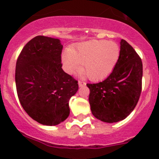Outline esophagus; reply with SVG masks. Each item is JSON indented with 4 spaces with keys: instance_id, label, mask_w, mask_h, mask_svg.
I'll use <instances>...</instances> for the list:
<instances>
[{
    "instance_id": "1",
    "label": "esophagus",
    "mask_w": 159,
    "mask_h": 159,
    "mask_svg": "<svg viewBox=\"0 0 159 159\" xmlns=\"http://www.w3.org/2000/svg\"><path fill=\"white\" fill-rule=\"evenodd\" d=\"M86 84V82L84 81H78V85H79V87H83V86H84Z\"/></svg>"
}]
</instances>
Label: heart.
I'll return each mask as SVG.
<instances>
[{
	"mask_svg": "<svg viewBox=\"0 0 159 159\" xmlns=\"http://www.w3.org/2000/svg\"><path fill=\"white\" fill-rule=\"evenodd\" d=\"M120 54L119 45L115 41L93 39L65 50L61 61L64 69L69 75L75 74L82 63L80 75L98 81L106 78L113 71Z\"/></svg>",
	"mask_w": 159,
	"mask_h": 159,
	"instance_id": "b5f03b06",
	"label": "heart"
}]
</instances>
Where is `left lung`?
<instances>
[{
  "label": "left lung",
  "mask_w": 159,
  "mask_h": 159,
  "mask_svg": "<svg viewBox=\"0 0 159 159\" xmlns=\"http://www.w3.org/2000/svg\"><path fill=\"white\" fill-rule=\"evenodd\" d=\"M121 54L115 69L101 82L87 84L91 113L108 123L125 119L137 105L142 88V61L134 49L121 41Z\"/></svg>",
  "instance_id": "8db88e82"
}]
</instances>
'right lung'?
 <instances>
[{
	"label": "right lung",
	"instance_id": "add662e5",
	"mask_svg": "<svg viewBox=\"0 0 159 159\" xmlns=\"http://www.w3.org/2000/svg\"><path fill=\"white\" fill-rule=\"evenodd\" d=\"M60 40L39 35L20 51L15 70L17 96L28 115L44 125H56L70 114L69 100L78 81L61 68Z\"/></svg>",
	"mask_w": 159,
	"mask_h": 159
}]
</instances>
